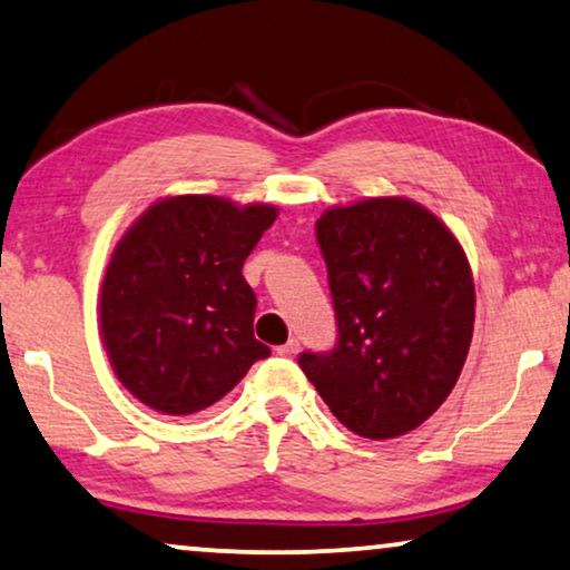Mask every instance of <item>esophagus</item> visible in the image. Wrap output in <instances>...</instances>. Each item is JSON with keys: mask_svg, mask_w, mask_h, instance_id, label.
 Masks as SVG:
<instances>
[{"mask_svg": "<svg viewBox=\"0 0 570 570\" xmlns=\"http://www.w3.org/2000/svg\"><path fill=\"white\" fill-rule=\"evenodd\" d=\"M296 351H299V341L292 338V341H286L282 348H278V354L286 356V358H292V356H296Z\"/></svg>", "mask_w": 570, "mask_h": 570, "instance_id": "34e87169", "label": "esophagus"}]
</instances>
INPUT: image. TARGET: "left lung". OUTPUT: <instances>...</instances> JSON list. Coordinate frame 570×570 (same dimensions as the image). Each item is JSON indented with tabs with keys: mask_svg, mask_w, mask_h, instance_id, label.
<instances>
[{
	"mask_svg": "<svg viewBox=\"0 0 570 570\" xmlns=\"http://www.w3.org/2000/svg\"><path fill=\"white\" fill-rule=\"evenodd\" d=\"M338 346L299 366L343 426L384 442L419 429L454 390L475 325V284L460 239L403 196L325 208Z\"/></svg>",
	"mask_w": 570,
	"mask_h": 570,
	"instance_id": "left-lung-1",
	"label": "left lung"
}]
</instances>
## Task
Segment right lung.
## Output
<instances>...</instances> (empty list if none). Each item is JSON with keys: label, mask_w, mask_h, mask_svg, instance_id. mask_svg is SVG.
I'll return each mask as SVG.
<instances>
[{"label": "right lung", "mask_w": 570, "mask_h": 570, "mask_svg": "<svg viewBox=\"0 0 570 570\" xmlns=\"http://www.w3.org/2000/svg\"><path fill=\"white\" fill-rule=\"evenodd\" d=\"M278 208L167 196L134 219L100 284V335L118 382L151 411L222 400L271 351L255 341L243 263Z\"/></svg>", "instance_id": "add662e5"}]
</instances>
